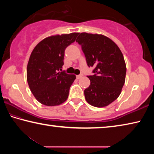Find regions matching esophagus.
Segmentation results:
<instances>
[{
	"mask_svg": "<svg viewBox=\"0 0 154 154\" xmlns=\"http://www.w3.org/2000/svg\"><path fill=\"white\" fill-rule=\"evenodd\" d=\"M83 77V75L81 74V75H77V79H80V78H82Z\"/></svg>",
	"mask_w": 154,
	"mask_h": 154,
	"instance_id": "34e87169",
	"label": "esophagus"
}]
</instances>
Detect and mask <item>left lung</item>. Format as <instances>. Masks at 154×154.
<instances>
[{
    "mask_svg": "<svg viewBox=\"0 0 154 154\" xmlns=\"http://www.w3.org/2000/svg\"><path fill=\"white\" fill-rule=\"evenodd\" d=\"M76 42L82 46L88 66L94 68L93 75L88 76L90 85L84 90L85 100L96 107L109 105L118 98L125 83L123 54L113 41L102 35L80 33Z\"/></svg>",
    "mask_w": 154,
    "mask_h": 154,
    "instance_id": "1",
    "label": "left lung"
}]
</instances>
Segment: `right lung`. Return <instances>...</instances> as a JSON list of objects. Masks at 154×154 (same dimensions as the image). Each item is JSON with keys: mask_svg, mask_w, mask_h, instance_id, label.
I'll use <instances>...</instances> for the list:
<instances>
[{"mask_svg": "<svg viewBox=\"0 0 154 154\" xmlns=\"http://www.w3.org/2000/svg\"><path fill=\"white\" fill-rule=\"evenodd\" d=\"M78 35L73 32L49 36L38 43L31 53L27 82L34 96L44 105H59L69 96L76 77L60 71L64 65L65 49L75 42Z\"/></svg>", "mask_w": 154, "mask_h": 154, "instance_id": "right-lung-1", "label": "right lung"}]
</instances>
